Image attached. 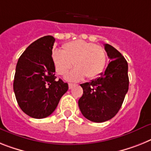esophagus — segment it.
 <instances>
[{
	"label": "esophagus",
	"instance_id": "1",
	"mask_svg": "<svg viewBox=\"0 0 151 151\" xmlns=\"http://www.w3.org/2000/svg\"><path fill=\"white\" fill-rule=\"evenodd\" d=\"M73 85H74V84H73V83H70L69 84H68V87H69V89H71L72 87H73Z\"/></svg>",
	"mask_w": 151,
	"mask_h": 151
}]
</instances>
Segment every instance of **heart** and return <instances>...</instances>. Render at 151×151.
<instances>
[{"label": "heart", "instance_id": "heart-1", "mask_svg": "<svg viewBox=\"0 0 151 151\" xmlns=\"http://www.w3.org/2000/svg\"><path fill=\"white\" fill-rule=\"evenodd\" d=\"M51 58L57 73L66 76L70 81H78L87 77L93 79L101 75L107 62V54L104 47L82 40H73L63 45L62 51L52 52Z\"/></svg>", "mask_w": 151, "mask_h": 151}]
</instances>
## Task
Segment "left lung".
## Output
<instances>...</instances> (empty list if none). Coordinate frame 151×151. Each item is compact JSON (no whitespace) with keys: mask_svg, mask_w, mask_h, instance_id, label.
<instances>
[{"mask_svg":"<svg viewBox=\"0 0 151 151\" xmlns=\"http://www.w3.org/2000/svg\"><path fill=\"white\" fill-rule=\"evenodd\" d=\"M104 49L111 62L101 77L81 84L83 93L78 101L84 117L101 123L117 114L128 91V64L122 54L110 44Z\"/></svg>","mask_w":151,"mask_h":151,"instance_id":"1","label":"left lung"}]
</instances>
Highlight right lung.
<instances>
[{
  "label": "right lung",
  "mask_w": 151,
  "mask_h": 151,
  "mask_svg": "<svg viewBox=\"0 0 151 151\" xmlns=\"http://www.w3.org/2000/svg\"><path fill=\"white\" fill-rule=\"evenodd\" d=\"M54 37L44 36L30 44L16 66L14 91L19 107L33 118H45L56 109L68 84L57 81L51 54Z\"/></svg>",
  "instance_id": "obj_1"
}]
</instances>
